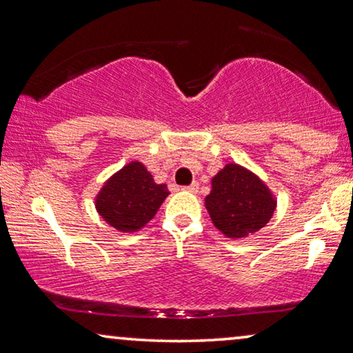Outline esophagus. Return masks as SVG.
<instances>
[{"instance_id":"34e87169","label":"esophagus","mask_w":353,"mask_h":353,"mask_svg":"<svg viewBox=\"0 0 353 353\" xmlns=\"http://www.w3.org/2000/svg\"><path fill=\"white\" fill-rule=\"evenodd\" d=\"M199 187H200L199 182H194V184L182 187V190H187V192H192V194H195V192H199Z\"/></svg>"}]
</instances>
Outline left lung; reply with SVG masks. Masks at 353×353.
Wrapping results in <instances>:
<instances>
[{
	"mask_svg": "<svg viewBox=\"0 0 353 353\" xmlns=\"http://www.w3.org/2000/svg\"><path fill=\"white\" fill-rule=\"evenodd\" d=\"M205 206L221 232L241 239L265 228L276 201L255 174L231 163L213 177Z\"/></svg>",
	"mask_w": 353,
	"mask_h": 353,
	"instance_id": "1",
	"label": "left lung"
}]
</instances>
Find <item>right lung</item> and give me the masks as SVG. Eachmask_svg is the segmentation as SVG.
I'll use <instances>...</instances> for the list:
<instances>
[{"mask_svg":"<svg viewBox=\"0 0 353 353\" xmlns=\"http://www.w3.org/2000/svg\"><path fill=\"white\" fill-rule=\"evenodd\" d=\"M168 195L166 184H154L147 168L132 161L103 185L97 210L117 231L134 232L157 214Z\"/></svg>","mask_w":353,"mask_h":353,"instance_id":"obj_1","label":"right lung"}]
</instances>
